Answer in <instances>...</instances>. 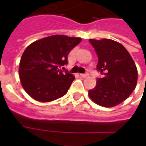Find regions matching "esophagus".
Here are the masks:
<instances>
[{
    "label": "esophagus",
    "instance_id": "obj_1",
    "mask_svg": "<svg viewBox=\"0 0 146 146\" xmlns=\"http://www.w3.org/2000/svg\"><path fill=\"white\" fill-rule=\"evenodd\" d=\"M80 76H82V77L83 78H86L87 77V76H89V73H81V74H80Z\"/></svg>",
    "mask_w": 146,
    "mask_h": 146
}]
</instances>
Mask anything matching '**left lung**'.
Wrapping results in <instances>:
<instances>
[{
	"label": "left lung",
	"instance_id": "obj_1",
	"mask_svg": "<svg viewBox=\"0 0 146 146\" xmlns=\"http://www.w3.org/2000/svg\"><path fill=\"white\" fill-rule=\"evenodd\" d=\"M97 54L96 69L103 75L96 87L89 90V97L101 106L111 108L120 104L133 92L138 72L133 60L123 45L113 40L89 39Z\"/></svg>",
	"mask_w": 146,
	"mask_h": 146
}]
</instances>
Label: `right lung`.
Instances as JSON below:
<instances>
[{
  "label": "right lung",
  "instance_id": "right-lung-1",
  "mask_svg": "<svg viewBox=\"0 0 146 146\" xmlns=\"http://www.w3.org/2000/svg\"><path fill=\"white\" fill-rule=\"evenodd\" d=\"M81 38L55 35L35 41L22 55L19 74L25 91L33 99L48 102L67 92L75 77L60 67L68 64L67 55ZM64 68V67H63Z\"/></svg>",
  "mask_w": 146,
  "mask_h": 146
}]
</instances>
